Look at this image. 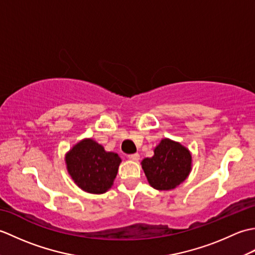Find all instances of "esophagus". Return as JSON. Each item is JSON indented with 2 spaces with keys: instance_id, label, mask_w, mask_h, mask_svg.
I'll use <instances>...</instances> for the list:
<instances>
[{
  "instance_id": "34e87169",
  "label": "esophagus",
  "mask_w": 255,
  "mask_h": 255,
  "mask_svg": "<svg viewBox=\"0 0 255 255\" xmlns=\"http://www.w3.org/2000/svg\"><path fill=\"white\" fill-rule=\"evenodd\" d=\"M128 158L130 159V160H132V161H139L140 155L138 153H133V154H129Z\"/></svg>"
}]
</instances>
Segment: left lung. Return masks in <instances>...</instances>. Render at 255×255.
<instances>
[{"mask_svg": "<svg viewBox=\"0 0 255 255\" xmlns=\"http://www.w3.org/2000/svg\"><path fill=\"white\" fill-rule=\"evenodd\" d=\"M153 152V156L141 162L151 187L158 191H170L188 177L192 171V153L182 143L163 138Z\"/></svg>", "mask_w": 255, "mask_h": 255, "instance_id": "1", "label": "left lung"}]
</instances>
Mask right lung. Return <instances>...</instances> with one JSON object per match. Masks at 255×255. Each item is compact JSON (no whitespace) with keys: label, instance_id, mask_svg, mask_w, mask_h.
I'll return each mask as SVG.
<instances>
[{"label":"right lung","instance_id":"right-lung-1","mask_svg":"<svg viewBox=\"0 0 255 255\" xmlns=\"http://www.w3.org/2000/svg\"><path fill=\"white\" fill-rule=\"evenodd\" d=\"M69 175L84 192L103 194L115 181L122 159L116 152L106 151L92 138L75 143L64 156Z\"/></svg>","mask_w":255,"mask_h":255}]
</instances>
